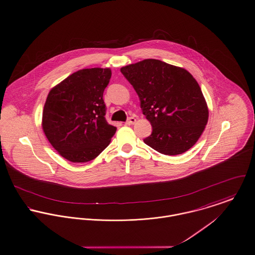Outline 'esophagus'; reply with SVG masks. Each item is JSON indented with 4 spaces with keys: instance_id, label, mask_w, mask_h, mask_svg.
Instances as JSON below:
<instances>
[{
    "instance_id": "1",
    "label": "esophagus",
    "mask_w": 255,
    "mask_h": 255,
    "mask_svg": "<svg viewBox=\"0 0 255 255\" xmlns=\"http://www.w3.org/2000/svg\"><path fill=\"white\" fill-rule=\"evenodd\" d=\"M135 122H136V119L133 118V117H130V118H128V120L126 122V125L130 126V125H133Z\"/></svg>"
}]
</instances>
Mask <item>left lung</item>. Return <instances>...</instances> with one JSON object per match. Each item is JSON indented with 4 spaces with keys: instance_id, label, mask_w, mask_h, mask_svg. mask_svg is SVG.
I'll return each instance as SVG.
<instances>
[{
    "instance_id": "8db88e82",
    "label": "left lung",
    "mask_w": 255,
    "mask_h": 255,
    "mask_svg": "<svg viewBox=\"0 0 255 255\" xmlns=\"http://www.w3.org/2000/svg\"><path fill=\"white\" fill-rule=\"evenodd\" d=\"M140 106L151 123L145 144L168 156L182 154L196 144L209 121V108L195 78L184 68L158 59L122 67Z\"/></svg>"
}]
</instances>
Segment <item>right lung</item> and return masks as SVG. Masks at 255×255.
<instances>
[{
	"mask_svg": "<svg viewBox=\"0 0 255 255\" xmlns=\"http://www.w3.org/2000/svg\"><path fill=\"white\" fill-rule=\"evenodd\" d=\"M111 75L110 68L79 70L47 94L42 128L51 146L70 162L95 159L116 132L104 117L103 93Z\"/></svg>",
	"mask_w": 255,
	"mask_h": 255,
	"instance_id": "add662e5",
	"label": "right lung"
}]
</instances>
